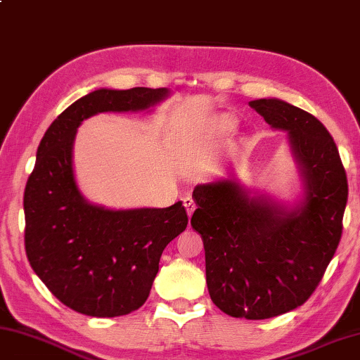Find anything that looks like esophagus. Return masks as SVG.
Returning a JSON list of instances; mask_svg holds the SVG:
<instances>
[{
    "label": "esophagus",
    "instance_id": "1",
    "mask_svg": "<svg viewBox=\"0 0 360 360\" xmlns=\"http://www.w3.org/2000/svg\"><path fill=\"white\" fill-rule=\"evenodd\" d=\"M184 205H185V209H186V213H188V217H193V212L196 210V204H194V200L191 199V198H185L184 199Z\"/></svg>",
    "mask_w": 360,
    "mask_h": 360
}]
</instances>
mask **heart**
Wrapping results in <instances>:
<instances>
[{"instance_id":"1","label":"heart","mask_w":360,"mask_h":360,"mask_svg":"<svg viewBox=\"0 0 360 360\" xmlns=\"http://www.w3.org/2000/svg\"><path fill=\"white\" fill-rule=\"evenodd\" d=\"M236 128H237V118L228 112L219 113V115L215 117V120L212 122V129L218 136L231 134Z\"/></svg>"}]
</instances>
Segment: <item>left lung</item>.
Wrapping results in <instances>:
<instances>
[{
    "instance_id": "left-lung-1",
    "label": "left lung",
    "mask_w": 360,
    "mask_h": 360,
    "mask_svg": "<svg viewBox=\"0 0 360 360\" xmlns=\"http://www.w3.org/2000/svg\"><path fill=\"white\" fill-rule=\"evenodd\" d=\"M250 105L286 132L300 198L280 202L231 174L196 185L191 226L204 242L213 304L234 318L269 319L305 304L319 285L342 238L348 180L335 142L311 113L276 98Z\"/></svg>"
}]
</instances>
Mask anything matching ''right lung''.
<instances>
[{
    "label": "right lung",
    "instance_id": "right-lung-1",
    "mask_svg": "<svg viewBox=\"0 0 360 360\" xmlns=\"http://www.w3.org/2000/svg\"><path fill=\"white\" fill-rule=\"evenodd\" d=\"M167 88H99L49 126L23 196L25 250L34 274L61 304L96 318L123 316L147 300L169 242L186 229L181 200L166 209H107L82 194L74 142L82 122L103 112H143Z\"/></svg>",
    "mask_w": 360,
    "mask_h": 360
}]
</instances>
